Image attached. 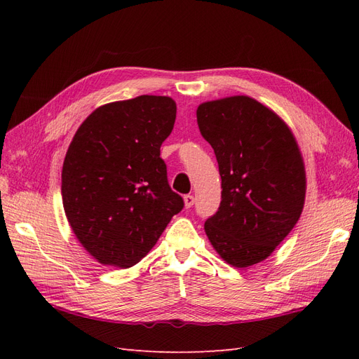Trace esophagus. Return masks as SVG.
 I'll return each mask as SVG.
<instances>
[{"instance_id": "obj_1", "label": "esophagus", "mask_w": 359, "mask_h": 359, "mask_svg": "<svg viewBox=\"0 0 359 359\" xmlns=\"http://www.w3.org/2000/svg\"><path fill=\"white\" fill-rule=\"evenodd\" d=\"M184 205H186V208H191L194 205V198L191 194H186V196H184Z\"/></svg>"}]
</instances>
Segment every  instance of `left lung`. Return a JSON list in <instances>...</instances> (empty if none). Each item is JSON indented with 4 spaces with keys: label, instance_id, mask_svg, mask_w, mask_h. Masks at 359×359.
I'll use <instances>...</instances> for the list:
<instances>
[{
    "label": "left lung",
    "instance_id": "1",
    "mask_svg": "<svg viewBox=\"0 0 359 359\" xmlns=\"http://www.w3.org/2000/svg\"><path fill=\"white\" fill-rule=\"evenodd\" d=\"M198 126L219 163L222 202L205 222L215 252L236 268L262 262L297 224L306 169L295 136L247 95L199 104Z\"/></svg>",
    "mask_w": 359,
    "mask_h": 359
}]
</instances>
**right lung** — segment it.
<instances>
[{"instance_id":"right-lung-1","label":"right lung","mask_w":359,"mask_h":359,"mask_svg":"<svg viewBox=\"0 0 359 359\" xmlns=\"http://www.w3.org/2000/svg\"><path fill=\"white\" fill-rule=\"evenodd\" d=\"M175 118L170 97L139 95L97 107L74 133L62 205L76 238L100 264L136 265L182 210L160 157Z\"/></svg>"}]
</instances>
